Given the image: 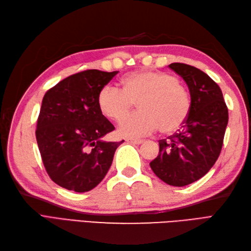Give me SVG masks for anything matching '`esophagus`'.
<instances>
[{"label": "esophagus", "instance_id": "1", "mask_svg": "<svg viewBox=\"0 0 251 251\" xmlns=\"http://www.w3.org/2000/svg\"><path fill=\"white\" fill-rule=\"evenodd\" d=\"M126 141L129 143H134V145H141V143L143 142V140H141V139H126Z\"/></svg>", "mask_w": 251, "mask_h": 251}]
</instances>
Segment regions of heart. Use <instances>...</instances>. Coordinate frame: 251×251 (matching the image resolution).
<instances>
[{
  "label": "heart",
  "instance_id": "obj_1",
  "mask_svg": "<svg viewBox=\"0 0 251 251\" xmlns=\"http://www.w3.org/2000/svg\"><path fill=\"white\" fill-rule=\"evenodd\" d=\"M121 89L106 85L98 94L101 113L119 122L137 103L140 112L123 120L117 132L125 138H139L161 129L164 134L177 130L190 113L188 93L177 77L161 71H140L121 81Z\"/></svg>",
  "mask_w": 251,
  "mask_h": 251
}]
</instances>
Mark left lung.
Returning <instances> with one entry per match:
<instances>
[{
	"label": "left lung",
	"instance_id": "8db88e82",
	"mask_svg": "<svg viewBox=\"0 0 251 251\" xmlns=\"http://www.w3.org/2000/svg\"><path fill=\"white\" fill-rule=\"evenodd\" d=\"M168 67L188 85L190 113L178 132L158 141L150 166L165 183L184 186L204 177L219 157L228 112L220 87L206 73L179 62Z\"/></svg>",
	"mask_w": 251,
	"mask_h": 251
}]
</instances>
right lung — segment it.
I'll return each instance as SVG.
<instances>
[{
	"label": "right lung",
	"instance_id": "right-lung-1",
	"mask_svg": "<svg viewBox=\"0 0 251 251\" xmlns=\"http://www.w3.org/2000/svg\"><path fill=\"white\" fill-rule=\"evenodd\" d=\"M117 72L87 70L69 76L42 100L36 141L50 179L83 193L105 177L121 142L102 138L115 128L101 113L97 98Z\"/></svg>",
	"mask_w": 251,
	"mask_h": 251
}]
</instances>
